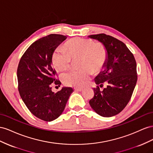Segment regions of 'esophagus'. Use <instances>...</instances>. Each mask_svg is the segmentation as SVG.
I'll return each instance as SVG.
<instances>
[{"mask_svg": "<svg viewBox=\"0 0 153 153\" xmlns=\"http://www.w3.org/2000/svg\"><path fill=\"white\" fill-rule=\"evenodd\" d=\"M75 90V91H82V90H83V88H75L74 89Z\"/></svg>", "mask_w": 153, "mask_h": 153, "instance_id": "esophagus-1", "label": "esophagus"}]
</instances>
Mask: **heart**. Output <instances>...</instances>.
Masks as SVG:
<instances>
[{"mask_svg": "<svg viewBox=\"0 0 153 153\" xmlns=\"http://www.w3.org/2000/svg\"><path fill=\"white\" fill-rule=\"evenodd\" d=\"M63 48H57L52 52L51 60L56 71H67L71 67L72 60H79V71L65 74L62 81L65 85L82 88L88 84L91 74L100 72L108 59L106 47L101 42H95L89 38H76L67 41Z\"/></svg>", "mask_w": 153, "mask_h": 153, "instance_id": "b5f03b06", "label": "heart"}]
</instances>
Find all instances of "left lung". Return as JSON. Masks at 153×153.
<instances>
[{
  "label": "left lung",
  "instance_id": "left-lung-1",
  "mask_svg": "<svg viewBox=\"0 0 153 153\" xmlns=\"http://www.w3.org/2000/svg\"><path fill=\"white\" fill-rule=\"evenodd\" d=\"M89 37L102 42L108 51L105 69L95 79L97 86L90 105L102 117L114 116L124 110L132 96L137 81L136 60L125 43L114 37L104 33ZM104 82L107 87L101 91L98 85L102 87Z\"/></svg>",
  "mask_w": 153,
  "mask_h": 153
}]
</instances>
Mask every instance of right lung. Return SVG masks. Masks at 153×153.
<instances>
[{"mask_svg": "<svg viewBox=\"0 0 153 153\" xmlns=\"http://www.w3.org/2000/svg\"><path fill=\"white\" fill-rule=\"evenodd\" d=\"M66 38L51 34L34 42L21 57L17 68L22 99L32 114L47 122L61 115L74 91L71 87H63L56 93L52 91V85H61L52 67V54Z\"/></svg>", "mask_w": 153, "mask_h": 153, "instance_id": "1", "label": "right lung"}]
</instances>
